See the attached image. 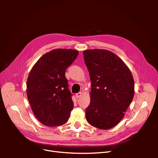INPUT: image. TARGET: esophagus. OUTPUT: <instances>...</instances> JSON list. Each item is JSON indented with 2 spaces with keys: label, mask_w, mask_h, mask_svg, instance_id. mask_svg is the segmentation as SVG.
<instances>
[{
  "label": "esophagus",
  "mask_w": 158,
  "mask_h": 158,
  "mask_svg": "<svg viewBox=\"0 0 158 158\" xmlns=\"http://www.w3.org/2000/svg\"><path fill=\"white\" fill-rule=\"evenodd\" d=\"M81 95H82V92H78L77 94H76L75 96H76V98H80L81 96Z\"/></svg>",
  "instance_id": "1"
}]
</instances>
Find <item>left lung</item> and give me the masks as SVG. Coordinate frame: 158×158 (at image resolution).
Listing matches in <instances>:
<instances>
[{"label":"left lung","mask_w":158,"mask_h":158,"mask_svg":"<svg viewBox=\"0 0 158 158\" xmlns=\"http://www.w3.org/2000/svg\"><path fill=\"white\" fill-rule=\"evenodd\" d=\"M83 54L92 82L85 117L91 125L107 130L121 121L132 101L133 76L122 59L110 51L89 49Z\"/></svg>","instance_id":"left-lung-1"}]
</instances>
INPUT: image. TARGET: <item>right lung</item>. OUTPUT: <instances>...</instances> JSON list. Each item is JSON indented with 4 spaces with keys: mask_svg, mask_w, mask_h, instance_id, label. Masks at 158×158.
Here are the masks:
<instances>
[{
    "mask_svg": "<svg viewBox=\"0 0 158 158\" xmlns=\"http://www.w3.org/2000/svg\"><path fill=\"white\" fill-rule=\"evenodd\" d=\"M78 55L74 49L52 50L36 62L28 75L27 96L43 125L60 126L68 121L74 104L65 72Z\"/></svg>",
    "mask_w": 158,
    "mask_h": 158,
    "instance_id": "1",
    "label": "right lung"
}]
</instances>
